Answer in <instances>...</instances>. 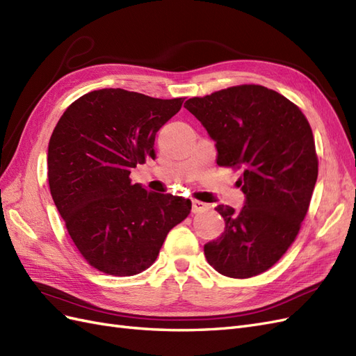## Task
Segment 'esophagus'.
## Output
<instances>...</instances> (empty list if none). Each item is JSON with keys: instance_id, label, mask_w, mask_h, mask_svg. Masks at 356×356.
I'll use <instances>...</instances> for the list:
<instances>
[{"instance_id": "obj_1", "label": "esophagus", "mask_w": 356, "mask_h": 356, "mask_svg": "<svg viewBox=\"0 0 356 356\" xmlns=\"http://www.w3.org/2000/svg\"><path fill=\"white\" fill-rule=\"evenodd\" d=\"M208 209H211L209 203H204V202H200V200H193V203H191V212L193 213H200V212H204Z\"/></svg>"}]
</instances>
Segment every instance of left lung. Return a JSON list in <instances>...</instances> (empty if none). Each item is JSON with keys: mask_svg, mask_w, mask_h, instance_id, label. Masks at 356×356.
I'll use <instances>...</instances> for the list:
<instances>
[{"mask_svg": "<svg viewBox=\"0 0 356 356\" xmlns=\"http://www.w3.org/2000/svg\"><path fill=\"white\" fill-rule=\"evenodd\" d=\"M207 129L220 166L238 168L245 204H218L225 230L204 245L218 273L245 279L268 270L298 234L318 178L315 139L305 114L264 86L242 84L186 101Z\"/></svg>", "mask_w": 356, "mask_h": 356, "instance_id": "left-lung-1", "label": "left lung"}]
</instances>
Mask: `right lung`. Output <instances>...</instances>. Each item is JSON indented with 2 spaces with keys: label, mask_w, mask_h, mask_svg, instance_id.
<instances>
[{
  "label": "right lung",
  "mask_w": 356,
  "mask_h": 356,
  "mask_svg": "<svg viewBox=\"0 0 356 356\" xmlns=\"http://www.w3.org/2000/svg\"><path fill=\"white\" fill-rule=\"evenodd\" d=\"M182 102L123 89L93 90L68 106L51 134L53 202L77 250L99 272L141 273L191 211L190 199L147 191L129 178L138 163L156 157V134Z\"/></svg>",
  "instance_id": "1"
}]
</instances>
